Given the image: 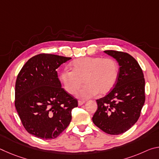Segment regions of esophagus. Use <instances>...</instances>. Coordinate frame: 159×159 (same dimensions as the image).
<instances>
[{
	"label": "esophagus",
	"mask_w": 159,
	"mask_h": 159,
	"mask_svg": "<svg viewBox=\"0 0 159 159\" xmlns=\"http://www.w3.org/2000/svg\"><path fill=\"white\" fill-rule=\"evenodd\" d=\"M85 103V101H79V106H81Z\"/></svg>",
	"instance_id": "1"
}]
</instances>
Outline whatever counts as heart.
Listing matches in <instances>:
<instances>
[{
    "label": "heart",
    "mask_w": 159,
    "mask_h": 159,
    "mask_svg": "<svg viewBox=\"0 0 159 159\" xmlns=\"http://www.w3.org/2000/svg\"><path fill=\"white\" fill-rule=\"evenodd\" d=\"M119 69L117 61L111 57H85L71 63V71L64 69L59 75L63 87L70 95H74L83 83L85 86L78 93V98L85 99L98 93L110 92L117 83Z\"/></svg>",
    "instance_id": "b5f03b06"
}]
</instances>
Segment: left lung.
<instances>
[{
    "mask_svg": "<svg viewBox=\"0 0 159 159\" xmlns=\"http://www.w3.org/2000/svg\"><path fill=\"white\" fill-rule=\"evenodd\" d=\"M104 52L116 60L119 74L114 88L97 99L98 109L93 121L104 133L119 134L138 121L145 102L144 74L137 60L128 53L116 50Z\"/></svg>",
    "mask_w": 159,
    "mask_h": 159,
    "instance_id": "left-lung-1",
    "label": "left lung"
}]
</instances>
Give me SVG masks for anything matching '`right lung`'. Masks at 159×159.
Returning <instances> with one entry per match:
<instances>
[{
	"instance_id": "add662e5",
	"label": "right lung",
	"mask_w": 159,
	"mask_h": 159,
	"mask_svg": "<svg viewBox=\"0 0 159 159\" xmlns=\"http://www.w3.org/2000/svg\"><path fill=\"white\" fill-rule=\"evenodd\" d=\"M71 57L42 53L29 59L15 83V106L29 133L55 139L68 127L78 100L61 88L57 69Z\"/></svg>"
}]
</instances>
